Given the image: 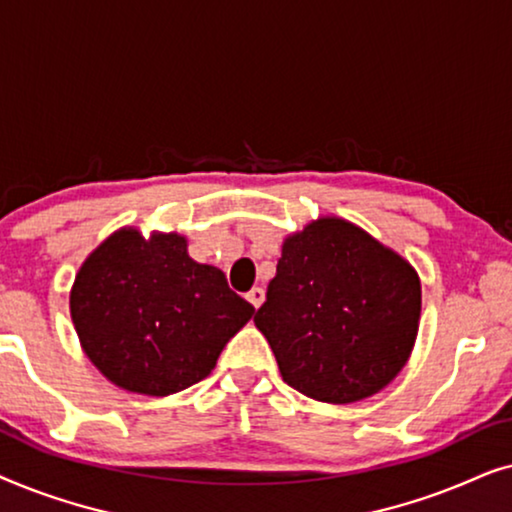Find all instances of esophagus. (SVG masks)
I'll return each instance as SVG.
<instances>
[{
	"label": "esophagus",
	"mask_w": 512,
	"mask_h": 512,
	"mask_svg": "<svg viewBox=\"0 0 512 512\" xmlns=\"http://www.w3.org/2000/svg\"><path fill=\"white\" fill-rule=\"evenodd\" d=\"M247 300L258 310V307H261V303L265 300V291L261 289V286H254V289L247 293Z\"/></svg>",
	"instance_id": "34e87169"
}]
</instances>
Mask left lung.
<instances>
[{"label":"left lung","mask_w":512,"mask_h":512,"mask_svg":"<svg viewBox=\"0 0 512 512\" xmlns=\"http://www.w3.org/2000/svg\"><path fill=\"white\" fill-rule=\"evenodd\" d=\"M419 312L412 265L366 230L328 216L284 242L254 324L289 387L340 405L377 394L401 373Z\"/></svg>","instance_id":"8db88e82"}]
</instances>
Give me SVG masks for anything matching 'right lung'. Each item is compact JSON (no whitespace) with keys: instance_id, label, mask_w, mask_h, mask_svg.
I'll return each mask as SVG.
<instances>
[{"instance_id":"add662e5","label":"right lung","mask_w":512,"mask_h":512,"mask_svg":"<svg viewBox=\"0 0 512 512\" xmlns=\"http://www.w3.org/2000/svg\"><path fill=\"white\" fill-rule=\"evenodd\" d=\"M69 310L83 352L121 389L167 396L205 380L254 305L214 265L195 263L181 235L123 228L74 279Z\"/></svg>"}]
</instances>
